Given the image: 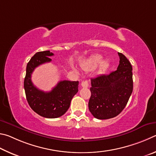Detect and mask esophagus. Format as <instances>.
<instances>
[{
	"label": "esophagus",
	"instance_id": "esophagus-1",
	"mask_svg": "<svg viewBox=\"0 0 156 156\" xmlns=\"http://www.w3.org/2000/svg\"><path fill=\"white\" fill-rule=\"evenodd\" d=\"M81 86L83 87V88H88V86H89V83H88V81L87 80H85V81H83L82 82H81Z\"/></svg>",
	"mask_w": 156,
	"mask_h": 156
}]
</instances>
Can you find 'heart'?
Returning <instances> with one entry per match:
<instances>
[{
  "instance_id": "b5f03b06",
  "label": "heart",
  "mask_w": 156,
  "mask_h": 156,
  "mask_svg": "<svg viewBox=\"0 0 156 156\" xmlns=\"http://www.w3.org/2000/svg\"><path fill=\"white\" fill-rule=\"evenodd\" d=\"M103 61V57L101 55H95L91 57L85 64L82 65V68L85 70H92L96 68ZM108 62H103L102 63V68H105L108 66Z\"/></svg>"
}]
</instances>
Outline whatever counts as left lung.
<instances>
[{
    "mask_svg": "<svg viewBox=\"0 0 156 156\" xmlns=\"http://www.w3.org/2000/svg\"><path fill=\"white\" fill-rule=\"evenodd\" d=\"M118 54L120 61L116 70L90 80L88 108L97 119H109L119 115L132 93V66L123 54Z\"/></svg>",
    "mask_w": 156,
    "mask_h": 156,
    "instance_id": "8db88e82",
    "label": "left lung"
}]
</instances>
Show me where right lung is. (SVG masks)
Segmentation results:
<instances>
[{"instance_id":"obj_1","label":"right lung","mask_w":156,"mask_h":156,"mask_svg":"<svg viewBox=\"0 0 156 156\" xmlns=\"http://www.w3.org/2000/svg\"><path fill=\"white\" fill-rule=\"evenodd\" d=\"M53 53L50 51L37 52L28 62L24 88L30 107L40 116L48 119L58 118L66 112L73 97L77 93L79 81H61L50 92H44L34 86L31 75L38 66L50 62Z\"/></svg>"}]
</instances>
